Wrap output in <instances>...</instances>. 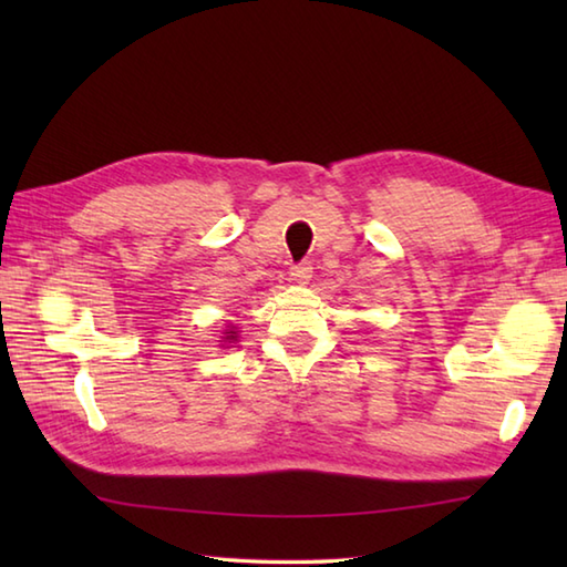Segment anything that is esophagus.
Listing matches in <instances>:
<instances>
[{
  "label": "esophagus",
  "mask_w": 567,
  "mask_h": 567,
  "mask_svg": "<svg viewBox=\"0 0 567 567\" xmlns=\"http://www.w3.org/2000/svg\"><path fill=\"white\" fill-rule=\"evenodd\" d=\"M292 280L297 282H307L311 277V265L309 262H299V265H292Z\"/></svg>",
  "instance_id": "obj_1"
}]
</instances>
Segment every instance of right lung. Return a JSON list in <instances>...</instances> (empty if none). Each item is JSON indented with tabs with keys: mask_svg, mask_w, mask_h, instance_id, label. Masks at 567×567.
Returning a JSON list of instances; mask_svg holds the SVG:
<instances>
[{
	"mask_svg": "<svg viewBox=\"0 0 567 567\" xmlns=\"http://www.w3.org/2000/svg\"><path fill=\"white\" fill-rule=\"evenodd\" d=\"M231 333H234V331H231Z\"/></svg>",
	"mask_w": 567,
	"mask_h": 567,
	"instance_id": "obj_1",
	"label": "right lung"
}]
</instances>
